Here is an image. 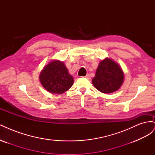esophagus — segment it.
Returning a JSON list of instances; mask_svg holds the SVG:
<instances>
[{
    "label": "esophagus",
    "mask_w": 155,
    "mask_h": 155,
    "mask_svg": "<svg viewBox=\"0 0 155 155\" xmlns=\"http://www.w3.org/2000/svg\"><path fill=\"white\" fill-rule=\"evenodd\" d=\"M84 77H85V78H87V79H90V78H90V76H89L88 74L86 75V76H84Z\"/></svg>",
    "instance_id": "34e87169"
}]
</instances>
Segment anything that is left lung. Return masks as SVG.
<instances>
[{
    "label": "left lung",
    "mask_w": 155,
    "mask_h": 155,
    "mask_svg": "<svg viewBox=\"0 0 155 155\" xmlns=\"http://www.w3.org/2000/svg\"><path fill=\"white\" fill-rule=\"evenodd\" d=\"M124 73L118 64L110 59L101 61L92 84L96 89L105 94L118 90L124 82Z\"/></svg>",
    "instance_id": "8db88e82"
}]
</instances>
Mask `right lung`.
Returning <instances> with one entry per match:
<instances>
[{
	"instance_id": "obj_1",
	"label": "right lung",
	"mask_w": 155,
	"mask_h": 155,
	"mask_svg": "<svg viewBox=\"0 0 155 155\" xmlns=\"http://www.w3.org/2000/svg\"><path fill=\"white\" fill-rule=\"evenodd\" d=\"M41 83L46 90L54 94H63L68 91L74 83L63 62L54 61L44 67L40 74Z\"/></svg>"
}]
</instances>
